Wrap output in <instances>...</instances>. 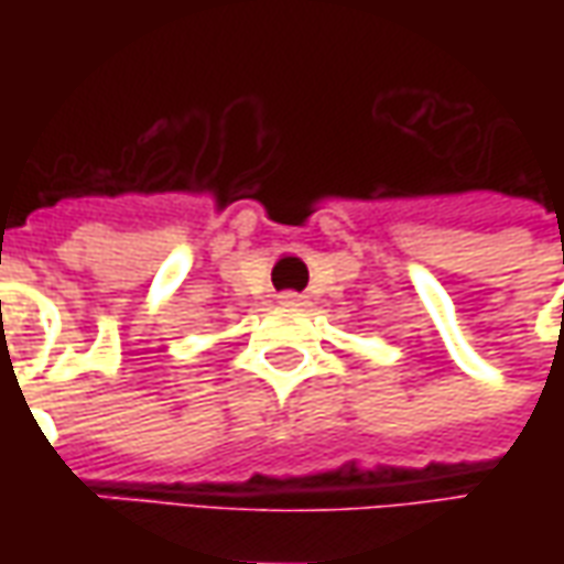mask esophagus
<instances>
[{
	"mask_svg": "<svg viewBox=\"0 0 564 564\" xmlns=\"http://www.w3.org/2000/svg\"><path fill=\"white\" fill-rule=\"evenodd\" d=\"M278 302H281L283 307H305L307 305L305 295H299V293H281L278 295Z\"/></svg>",
	"mask_w": 564,
	"mask_h": 564,
	"instance_id": "1",
	"label": "esophagus"
}]
</instances>
